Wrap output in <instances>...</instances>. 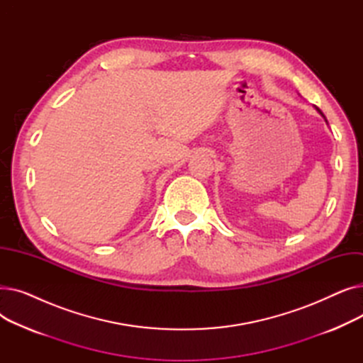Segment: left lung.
Returning a JSON list of instances; mask_svg holds the SVG:
<instances>
[{"label": "left lung", "instance_id": "obj_1", "mask_svg": "<svg viewBox=\"0 0 363 363\" xmlns=\"http://www.w3.org/2000/svg\"><path fill=\"white\" fill-rule=\"evenodd\" d=\"M315 108H316V110H318V111H319V114H320V116H322V118H323V119H325V116H323V113H322V111H320V110H319V108H318V107H315ZM325 122H327V119H325Z\"/></svg>", "mask_w": 363, "mask_h": 363}]
</instances>
